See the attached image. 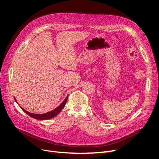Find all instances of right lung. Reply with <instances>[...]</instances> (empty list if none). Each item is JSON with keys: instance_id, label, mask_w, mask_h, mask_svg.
I'll use <instances>...</instances> for the list:
<instances>
[{"instance_id": "add662e5", "label": "right lung", "mask_w": 159, "mask_h": 159, "mask_svg": "<svg viewBox=\"0 0 159 159\" xmlns=\"http://www.w3.org/2000/svg\"><path fill=\"white\" fill-rule=\"evenodd\" d=\"M68 95L66 97L64 101L57 108H55V110H53L52 111H49V112H48V113H44V114H33V113H30V112L26 111L24 109H23L22 107H20L22 108V110L25 113L28 114L29 116H30L31 117H32L33 119H35L37 120H48V119H52V118L55 117V116H57L58 113L61 111V110L64 107V106L66 104L67 100H68ZM15 101H16V100H15Z\"/></svg>"}]
</instances>
